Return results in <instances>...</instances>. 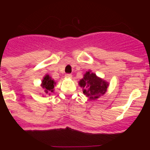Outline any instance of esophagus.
I'll use <instances>...</instances> for the list:
<instances>
[{
	"label": "esophagus",
	"mask_w": 150,
	"mask_h": 150,
	"mask_svg": "<svg viewBox=\"0 0 150 150\" xmlns=\"http://www.w3.org/2000/svg\"><path fill=\"white\" fill-rule=\"evenodd\" d=\"M71 76H72V75H71V74H65V77H67V78H71Z\"/></svg>",
	"instance_id": "1"
}]
</instances>
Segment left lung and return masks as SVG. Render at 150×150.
Instances as JSON below:
<instances>
[{
  "label": "left lung",
  "instance_id": "8db88e82",
  "mask_svg": "<svg viewBox=\"0 0 150 150\" xmlns=\"http://www.w3.org/2000/svg\"><path fill=\"white\" fill-rule=\"evenodd\" d=\"M79 86L83 88V93L85 95L91 100H95L100 95L105 93L108 83L98 77L96 74L88 71L79 81Z\"/></svg>",
  "mask_w": 150,
  "mask_h": 150
}]
</instances>
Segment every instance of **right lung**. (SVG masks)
Here are the masks:
<instances>
[{"mask_svg": "<svg viewBox=\"0 0 150 150\" xmlns=\"http://www.w3.org/2000/svg\"><path fill=\"white\" fill-rule=\"evenodd\" d=\"M55 84V83L53 79H52L49 75H46V76L43 78V81H42V87L44 89L45 93L47 95H50V93L53 91Z\"/></svg>", "mask_w": 150, "mask_h": 150, "instance_id": "1", "label": "right lung"}]
</instances>
